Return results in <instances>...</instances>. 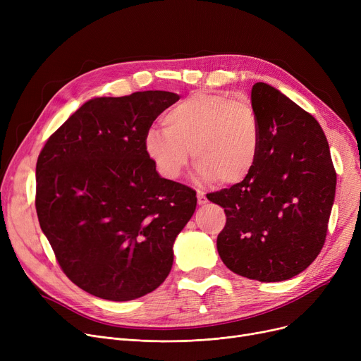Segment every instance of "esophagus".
Wrapping results in <instances>:
<instances>
[{"instance_id": "34e87169", "label": "esophagus", "mask_w": 361, "mask_h": 361, "mask_svg": "<svg viewBox=\"0 0 361 361\" xmlns=\"http://www.w3.org/2000/svg\"><path fill=\"white\" fill-rule=\"evenodd\" d=\"M197 203H199V204H206V203H207L206 195H204L203 192H200V190H197Z\"/></svg>"}]
</instances>
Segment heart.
<instances>
[{
  "label": "heart",
  "instance_id": "heart-1",
  "mask_svg": "<svg viewBox=\"0 0 361 361\" xmlns=\"http://www.w3.org/2000/svg\"><path fill=\"white\" fill-rule=\"evenodd\" d=\"M164 131L149 130L145 150L159 174L177 180L192 150L202 181L238 184L252 173L259 155L260 127L252 105L225 93H195L171 108Z\"/></svg>",
  "mask_w": 361,
  "mask_h": 361
}]
</instances>
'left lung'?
I'll list each match as a JSON object with an SVG mask.
<instances>
[{"label":"left lung","instance_id":"8db88e82","mask_svg":"<svg viewBox=\"0 0 361 361\" xmlns=\"http://www.w3.org/2000/svg\"><path fill=\"white\" fill-rule=\"evenodd\" d=\"M259 155L241 183L207 196L224 207L216 240L225 267L260 282L305 271L326 238L336 173L324 130L309 112L268 83L252 89Z\"/></svg>","mask_w":361,"mask_h":361}]
</instances>
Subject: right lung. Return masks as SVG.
<instances>
[{"mask_svg": "<svg viewBox=\"0 0 361 361\" xmlns=\"http://www.w3.org/2000/svg\"><path fill=\"white\" fill-rule=\"evenodd\" d=\"M180 99L165 90L85 102L36 164V214L63 272L111 301L157 290L174 262L196 192L162 178L145 150L152 123Z\"/></svg>", "mask_w": 361, "mask_h": 361, "instance_id": "add662e5", "label": "right lung"}]
</instances>
